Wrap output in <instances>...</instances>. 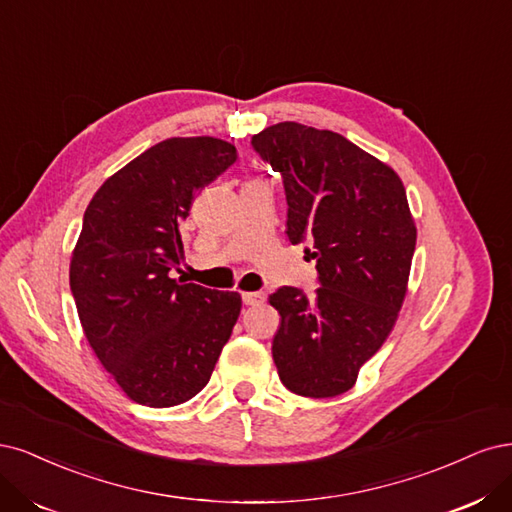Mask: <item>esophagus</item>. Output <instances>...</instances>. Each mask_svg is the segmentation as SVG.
I'll return each instance as SVG.
<instances>
[{
    "label": "esophagus",
    "instance_id": "obj_1",
    "mask_svg": "<svg viewBox=\"0 0 512 512\" xmlns=\"http://www.w3.org/2000/svg\"><path fill=\"white\" fill-rule=\"evenodd\" d=\"M263 300H266V295H263L261 291H244L242 293V302L246 306H259Z\"/></svg>",
    "mask_w": 512,
    "mask_h": 512
}]
</instances>
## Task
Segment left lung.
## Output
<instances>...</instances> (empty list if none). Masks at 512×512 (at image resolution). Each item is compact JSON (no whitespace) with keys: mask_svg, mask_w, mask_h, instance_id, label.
<instances>
[{"mask_svg":"<svg viewBox=\"0 0 512 512\" xmlns=\"http://www.w3.org/2000/svg\"><path fill=\"white\" fill-rule=\"evenodd\" d=\"M251 144L283 176L287 236L312 242L321 283L312 298L295 287L268 298L280 315L278 376L304 398H336L355 385L404 304L417 244L406 189L387 163L334 131L285 121Z\"/></svg>","mask_w":512,"mask_h":512,"instance_id":"obj_1","label":"left lung"}]
</instances>
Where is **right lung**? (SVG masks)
<instances>
[{
  "mask_svg": "<svg viewBox=\"0 0 512 512\" xmlns=\"http://www.w3.org/2000/svg\"><path fill=\"white\" fill-rule=\"evenodd\" d=\"M212 136L168 138L95 191L70 261L93 353L129 400L168 408L200 393L232 336L242 298L170 276L197 191L236 161Z\"/></svg>",
  "mask_w": 512,
  "mask_h": 512,
  "instance_id": "1",
  "label": "right lung"
}]
</instances>
